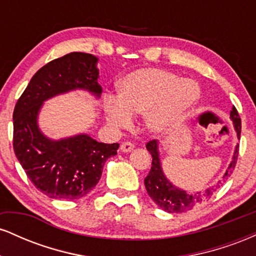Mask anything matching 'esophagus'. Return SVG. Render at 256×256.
Masks as SVG:
<instances>
[{"label": "esophagus", "mask_w": 256, "mask_h": 256, "mask_svg": "<svg viewBox=\"0 0 256 256\" xmlns=\"http://www.w3.org/2000/svg\"><path fill=\"white\" fill-rule=\"evenodd\" d=\"M134 148V146L132 144L131 142H122V144H120V150L124 152H131Z\"/></svg>", "instance_id": "34e87169"}]
</instances>
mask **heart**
I'll return each instance as SVG.
<instances>
[{"label":"heart","mask_w":256,"mask_h":256,"mask_svg":"<svg viewBox=\"0 0 256 256\" xmlns=\"http://www.w3.org/2000/svg\"><path fill=\"white\" fill-rule=\"evenodd\" d=\"M200 98L198 83L158 68L128 73L118 86V98H104V116L116 128L130 125L134 114L146 113V125L164 134L177 128Z\"/></svg>","instance_id":"obj_1"}]
</instances>
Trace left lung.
<instances>
[{"label": "left lung", "mask_w": 256, "mask_h": 256, "mask_svg": "<svg viewBox=\"0 0 256 256\" xmlns=\"http://www.w3.org/2000/svg\"><path fill=\"white\" fill-rule=\"evenodd\" d=\"M230 118L234 122V131L237 134V138L240 137V118L238 116L234 106L232 107V110L230 112ZM146 149L152 154V168L149 171L148 176L144 178V185L148 195L150 196L152 201L156 204L161 210L168 213H184L188 210H192L194 207L201 204L206 198H210L213 192H216L218 188L222 186L234 172V166H236L237 158H238V146L234 148V156H232V161L228 165V170L222 176V180H219L216 185L214 186L208 188V189L204 190V192H186L185 190L179 189V188L173 185L166 176L164 174L162 167H161L160 155H158V140H152L146 143Z\"/></svg>", "instance_id": "8db88e82"}]
</instances>
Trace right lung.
<instances>
[{
  "instance_id": "obj_1",
  "label": "right lung",
  "mask_w": 256,
  "mask_h": 256,
  "mask_svg": "<svg viewBox=\"0 0 256 256\" xmlns=\"http://www.w3.org/2000/svg\"><path fill=\"white\" fill-rule=\"evenodd\" d=\"M98 58L70 52L38 70L13 113V148L20 165L38 190L50 198L77 200L98 183L104 162L119 144H107L80 134L54 140L38 128V113L46 100L82 89L100 98Z\"/></svg>"
}]
</instances>
